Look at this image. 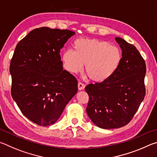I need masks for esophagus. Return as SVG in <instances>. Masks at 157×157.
Returning <instances> with one entry per match:
<instances>
[{
  "label": "esophagus",
  "mask_w": 157,
  "mask_h": 157,
  "mask_svg": "<svg viewBox=\"0 0 157 157\" xmlns=\"http://www.w3.org/2000/svg\"><path fill=\"white\" fill-rule=\"evenodd\" d=\"M78 89H79V90H82V89H84L85 85H84L83 83H82V82H78Z\"/></svg>",
  "instance_id": "esophagus-1"
}]
</instances>
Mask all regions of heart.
<instances>
[{
	"instance_id": "b5f03b06",
	"label": "heart",
	"mask_w": 157,
	"mask_h": 157,
	"mask_svg": "<svg viewBox=\"0 0 157 157\" xmlns=\"http://www.w3.org/2000/svg\"><path fill=\"white\" fill-rule=\"evenodd\" d=\"M73 50H67L62 56L63 67L71 73L84 71L90 79L100 82L113 75L120 65V48L105 41L78 39L74 41Z\"/></svg>"
}]
</instances>
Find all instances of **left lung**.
I'll return each mask as SVG.
<instances>
[{"label":"left lung","instance_id":"8db88e82","mask_svg":"<svg viewBox=\"0 0 157 157\" xmlns=\"http://www.w3.org/2000/svg\"><path fill=\"white\" fill-rule=\"evenodd\" d=\"M120 65L110 78L85 87L89 100L86 113L102 129H115L128 124L145 95V60L134 45L120 37Z\"/></svg>","mask_w":157,"mask_h":157}]
</instances>
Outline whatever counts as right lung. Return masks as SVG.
Wrapping results in <instances>:
<instances>
[{"instance_id": "right-lung-1", "label": "right lung", "mask_w": 157, "mask_h": 157, "mask_svg": "<svg viewBox=\"0 0 157 157\" xmlns=\"http://www.w3.org/2000/svg\"><path fill=\"white\" fill-rule=\"evenodd\" d=\"M75 34L68 30L36 28L16 47L10 66L11 94L23 115L38 125L55 123L78 92V81L63 70L59 55Z\"/></svg>"}]
</instances>
